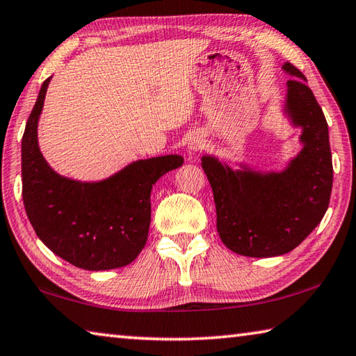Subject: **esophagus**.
Here are the masks:
<instances>
[{"mask_svg": "<svg viewBox=\"0 0 356 356\" xmlns=\"http://www.w3.org/2000/svg\"><path fill=\"white\" fill-rule=\"evenodd\" d=\"M200 148H202V137H198V136L191 137L189 142H188V152H189L191 154H194V153H197Z\"/></svg>", "mask_w": 356, "mask_h": 356, "instance_id": "esophagus-1", "label": "esophagus"}]
</instances>
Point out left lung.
<instances>
[{
	"label": "left lung",
	"mask_w": 356,
	"mask_h": 356,
	"mask_svg": "<svg viewBox=\"0 0 356 356\" xmlns=\"http://www.w3.org/2000/svg\"><path fill=\"white\" fill-rule=\"evenodd\" d=\"M284 112L302 128L303 148L283 172L242 170L203 156L202 167L213 188L217 232L229 250L252 258L289 253L325 216L333 186L328 124L305 74L289 62Z\"/></svg>",
	"instance_id": "1"
}]
</instances>
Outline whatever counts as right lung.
I'll return each mask as SVG.
<instances>
[{
  "instance_id": "obj_1",
  "label": "right lung",
  "mask_w": 356,
  "mask_h": 356,
  "mask_svg": "<svg viewBox=\"0 0 356 356\" xmlns=\"http://www.w3.org/2000/svg\"><path fill=\"white\" fill-rule=\"evenodd\" d=\"M48 78L22 139L23 203L35 234L49 250L86 270H109L137 258L147 244L153 184L183 165L178 154L140 159L97 183L60 177L43 159L37 123Z\"/></svg>"
}]
</instances>
